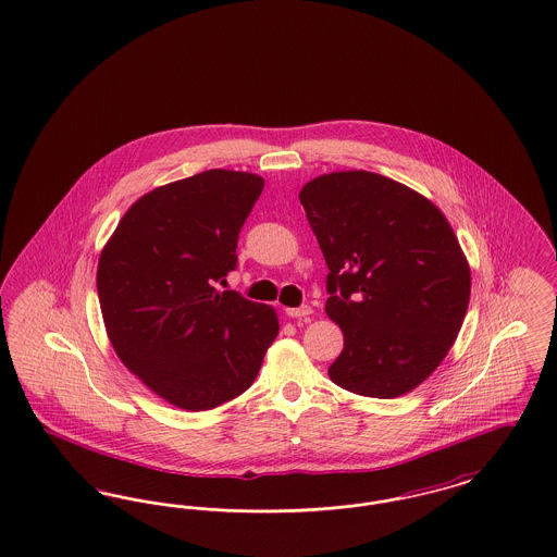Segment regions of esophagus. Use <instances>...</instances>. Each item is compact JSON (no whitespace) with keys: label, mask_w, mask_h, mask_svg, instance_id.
<instances>
[{"label":"esophagus","mask_w":557,"mask_h":557,"mask_svg":"<svg viewBox=\"0 0 557 557\" xmlns=\"http://www.w3.org/2000/svg\"><path fill=\"white\" fill-rule=\"evenodd\" d=\"M286 314L292 319H307L309 314H312V309L309 305H300V307H294V309H286Z\"/></svg>","instance_id":"obj_1"}]
</instances>
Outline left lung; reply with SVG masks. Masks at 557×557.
Wrapping results in <instances>:
<instances>
[{"label": "left lung", "instance_id": "8db88e82", "mask_svg": "<svg viewBox=\"0 0 557 557\" xmlns=\"http://www.w3.org/2000/svg\"><path fill=\"white\" fill-rule=\"evenodd\" d=\"M327 263L325 312L344 334L335 385L398 398L429 377L462 327L470 269L442 211L400 182L335 172L300 190Z\"/></svg>", "mask_w": 557, "mask_h": 557}]
</instances>
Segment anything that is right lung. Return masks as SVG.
<instances>
[{"label": "right lung", "mask_w": 557, "mask_h": 557, "mask_svg": "<svg viewBox=\"0 0 557 557\" xmlns=\"http://www.w3.org/2000/svg\"><path fill=\"white\" fill-rule=\"evenodd\" d=\"M263 184L209 170L156 188L126 211L101 252L97 292L115 355L184 410L240 396L280 332L268 305L218 292L238 265V236Z\"/></svg>", "instance_id": "1"}]
</instances>
